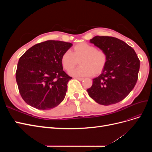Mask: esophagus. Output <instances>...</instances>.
Wrapping results in <instances>:
<instances>
[{"instance_id": "esophagus-1", "label": "esophagus", "mask_w": 152, "mask_h": 152, "mask_svg": "<svg viewBox=\"0 0 152 152\" xmlns=\"http://www.w3.org/2000/svg\"><path fill=\"white\" fill-rule=\"evenodd\" d=\"M75 79H77V80H84V78H80V77H75Z\"/></svg>"}]
</instances>
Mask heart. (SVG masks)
<instances>
[{"mask_svg":"<svg viewBox=\"0 0 152 152\" xmlns=\"http://www.w3.org/2000/svg\"><path fill=\"white\" fill-rule=\"evenodd\" d=\"M61 60L63 68L67 71L74 68L79 61L81 66L70 71V74L82 77L98 75L102 72L107 64V56L104 50L82 42L75 45L72 53L69 50L64 53Z\"/></svg>","mask_w":152,"mask_h":152,"instance_id":"b5f03b06","label":"heart"}]
</instances>
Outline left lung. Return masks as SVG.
Segmentation results:
<instances>
[{
  "label": "left lung",
  "mask_w": 152,
  "mask_h": 152,
  "mask_svg": "<svg viewBox=\"0 0 152 152\" xmlns=\"http://www.w3.org/2000/svg\"><path fill=\"white\" fill-rule=\"evenodd\" d=\"M89 42L107 54V62L102 73L93 79L87 89L96 103L110 105L120 102L134 88L140 61L134 50L113 37L95 36Z\"/></svg>",
  "instance_id": "1"
}]
</instances>
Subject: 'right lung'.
Segmentation results:
<instances>
[{
	"label": "right lung",
	"instance_id": "add662e5",
	"mask_svg": "<svg viewBox=\"0 0 152 152\" xmlns=\"http://www.w3.org/2000/svg\"><path fill=\"white\" fill-rule=\"evenodd\" d=\"M72 44L47 40L34 45L18 63L16 79L20 93L31 107L46 110L60 104L72 77L63 70L61 56Z\"/></svg>",
	"mask_w": 152,
	"mask_h": 152
}]
</instances>
